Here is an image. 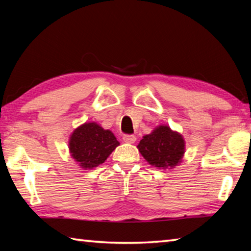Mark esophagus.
I'll return each instance as SVG.
<instances>
[{"label":"esophagus","mask_w":251,"mask_h":251,"mask_svg":"<svg viewBox=\"0 0 251 251\" xmlns=\"http://www.w3.org/2000/svg\"><path fill=\"white\" fill-rule=\"evenodd\" d=\"M123 140H124L126 143H135L137 138L134 135H125L123 137Z\"/></svg>","instance_id":"1"}]
</instances>
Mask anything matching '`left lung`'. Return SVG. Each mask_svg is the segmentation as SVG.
<instances>
[{"label": "left lung", "mask_w": 251, "mask_h": 251, "mask_svg": "<svg viewBox=\"0 0 251 251\" xmlns=\"http://www.w3.org/2000/svg\"><path fill=\"white\" fill-rule=\"evenodd\" d=\"M138 150L143 158L158 169H173L182 163L185 140L177 130L168 125H158L150 134L142 137Z\"/></svg>", "instance_id": "obj_1"}]
</instances>
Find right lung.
I'll return each mask as SVG.
<instances>
[{
	"mask_svg": "<svg viewBox=\"0 0 251 251\" xmlns=\"http://www.w3.org/2000/svg\"><path fill=\"white\" fill-rule=\"evenodd\" d=\"M120 142L113 132L96 122L77 126L69 137V153L79 167L93 169L104 163Z\"/></svg>",
	"mask_w": 251,
	"mask_h": 251,
	"instance_id": "add662e5",
	"label": "right lung"
}]
</instances>
